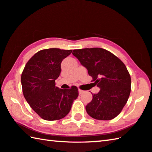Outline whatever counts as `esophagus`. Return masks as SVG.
<instances>
[{
    "instance_id": "esophagus-1",
    "label": "esophagus",
    "mask_w": 152,
    "mask_h": 152,
    "mask_svg": "<svg viewBox=\"0 0 152 152\" xmlns=\"http://www.w3.org/2000/svg\"><path fill=\"white\" fill-rule=\"evenodd\" d=\"M78 92H79V94H82V93H84V91H82L81 89H78Z\"/></svg>"
}]
</instances>
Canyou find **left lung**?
<instances>
[{
    "mask_svg": "<svg viewBox=\"0 0 152 152\" xmlns=\"http://www.w3.org/2000/svg\"><path fill=\"white\" fill-rule=\"evenodd\" d=\"M72 54L88 70L95 85L101 90L92 94L86 106L91 117L110 120L121 112L131 92V76L123 61L104 49L84 48L73 50Z\"/></svg>",
    "mask_w": 152,
    "mask_h": 152,
    "instance_id": "obj_1",
    "label": "left lung"
}]
</instances>
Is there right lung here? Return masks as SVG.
I'll return each instance as SVG.
<instances>
[{
    "mask_svg": "<svg viewBox=\"0 0 152 152\" xmlns=\"http://www.w3.org/2000/svg\"><path fill=\"white\" fill-rule=\"evenodd\" d=\"M72 50L50 48L38 51L25 65L21 74L25 99L32 109L47 121L65 117L78 96L75 86L69 89L56 86L61 72V63Z\"/></svg>",
    "mask_w": 152,
    "mask_h": 152,
    "instance_id": "obj_1",
    "label": "right lung"
}]
</instances>
